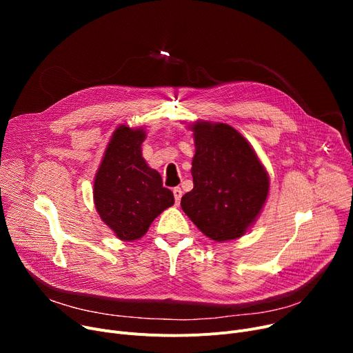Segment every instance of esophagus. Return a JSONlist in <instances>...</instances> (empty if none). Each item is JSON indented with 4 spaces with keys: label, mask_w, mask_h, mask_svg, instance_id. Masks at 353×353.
Wrapping results in <instances>:
<instances>
[{
    "label": "esophagus",
    "mask_w": 353,
    "mask_h": 353,
    "mask_svg": "<svg viewBox=\"0 0 353 353\" xmlns=\"http://www.w3.org/2000/svg\"><path fill=\"white\" fill-rule=\"evenodd\" d=\"M173 194H174V200H176V203L179 205L180 200H181V196H183V190H181V188H174V189H173Z\"/></svg>",
    "instance_id": "obj_1"
}]
</instances>
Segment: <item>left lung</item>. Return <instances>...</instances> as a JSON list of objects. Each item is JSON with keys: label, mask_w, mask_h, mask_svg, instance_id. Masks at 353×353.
<instances>
[{"label": "left lung", "mask_w": 353, "mask_h": 353, "mask_svg": "<svg viewBox=\"0 0 353 353\" xmlns=\"http://www.w3.org/2000/svg\"><path fill=\"white\" fill-rule=\"evenodd\" d=\"M192 130L193 190L181 197V209L216 242L243 236L266 201L268 172L233 127L197 121Z\"/></svg>", "instance_id": "8db88e82"}]
</instances>
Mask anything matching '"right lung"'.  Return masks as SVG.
Instances as JSON below:
<instances>
[{"instance_id": "add662e5", "label": "right lung", "mask_w": 353, "mask_h": 353, "mask_svg": "<svg viewBox=\"0 0 353 353\" xmlns=\"http://www.w3.org/2000/svg\"><path fill=\"white\" fill-rule=\"evenodd\" d=\"M143 128L120 125L94 179V203L104 223L125 242L140 239L152 221L173 206V193L141 156Z\"/></svg>"}]
</instances>
